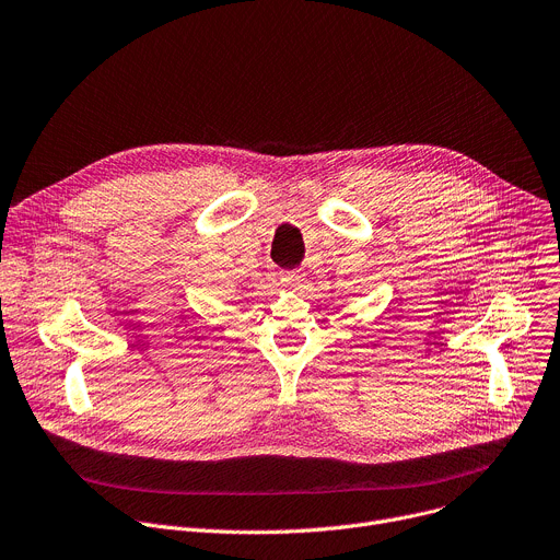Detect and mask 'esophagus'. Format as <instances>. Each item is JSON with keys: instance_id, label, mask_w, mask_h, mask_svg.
Masks as SVG:
<instances>
[{"instance_id": "esophagus-1", "label": "esophagus", "mask_w": 560, "mask_h": 560, "mask_svg": "<svg viewBox=\"0 0 560 560\" xmlns=\"http://www.w3.org/2000/svg\"><path fill=\"white\" fill-rule=\"evenodd\" d=\"M303 275L301 270H290V272H281V283L285 285V288H299L301 283H303Z\"/></svg>"}]
</instances>
